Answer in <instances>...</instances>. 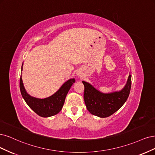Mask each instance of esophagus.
<instances>
[{
    "label": "esophagus",
    "mask_w": 155,
    "mask_h": 155,
    "mask_svg": "<svg viewBox=\"0 0 155 155\" xmlns=\"http://www.w3.org/2000/svg\"><path fill=\"white\" fill-rule=\"evenodd\" d=\"M77 75H78V77H82V76H83L82 73L81 71H78L77 72Z\"/></svg>",
    "instance_id": "34e87169"
}]
</instances>
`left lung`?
Listing matches in <instances>:
<instances>
[{
  "mask_svg": "<svg viewBox=\"0 0 155 155\" xmlns=\"http://www.w3.org/2000/svg\"><path fill=\"white\" fill-rule=\"evenodd\" d=\"M84 85V99L87 110L93 115L106 118L117 111L124 103L130 93L131 75L129 74L126 86L122 90L109 93H103L91 84L82 81Z\"/></svg>",
  "mask_w": 155,
  "mask_h": 155,
  "instance_id": "8db88e82",
  "label": "left lung"
}]
</instances>
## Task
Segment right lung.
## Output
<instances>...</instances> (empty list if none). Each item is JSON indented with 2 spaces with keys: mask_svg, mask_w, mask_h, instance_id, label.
<instances>
[{
  "mask_svg": "<svg viewBox=\"0 0 155 155\" xmlns=\"http://www.w3.org/2000/svg\"><path fill=\"white\" fill-rule=\"evenodd\" d=\"M22 66L21 71H22ZM74 82V78L69 79L53 95L41 99L33 97L26 92L24 87L22 76H21L20 89L25 102L35 113L42 117H49L55 115L62 110L67 94Z\"/></svg>",
  "mask_w": 155,
  "mask_h": 155,
  "instance_id": "add662e5",
  "label": "right lung"
}]
</instances>
